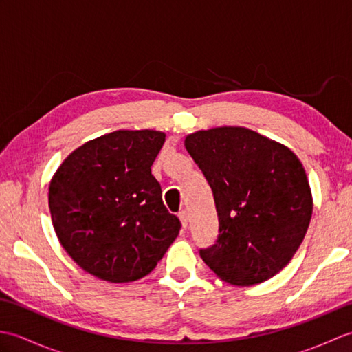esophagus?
I'll list each match as a JSON object with an SVG mask.
<instances>
[{"mask_svg":"<svg viewBox=\"0 0 352 352\" xmlns=\"http://www.w3.org/2000/svg\"><path fill=\"white\" fill-rule=\"evenodd\" d=\"M178 218H180V222H182V227H183V228L188 227V222H189L188 212H186V210H182L180 213H178Z\"/></svg>","mask_w":352,"mask_h":352,"instance_id":"obj_1","label":"esophagus"}]
</instances>
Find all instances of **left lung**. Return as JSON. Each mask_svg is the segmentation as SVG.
Segmentation results:
<instances>
[{"label": "left lung", "mask_w": 352, "mask_h": 352, "mask_svg": "<svg viewBox=\"0 0 352 352\" xmlns=\"http://www.w3.org/2000/svg\"><path fill=\"white\" fill-rule=\"evenodd\" d=\"M184 146L213 190L218 241L199 256L218 278L254 286L286 266L307 233L313 198L301 160L245 126L188 134Z\"/></svg>", "instance_id": "1"}]
</instances>
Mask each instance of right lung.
<instances>
[{"label": "right lung", "mask_w": 352, "mask_h": 352, "mask_svg": "<svg viewBox=\"0 0 352 352\" xmlns=\"http://www.w3.org/2000/svg\"><path fill=\"white\" fill-rule=\"evenodd\" d=\"M166 134L118 130L86 142L52 175L48 206L58 242L96 278L130 283L159 263L182 223L151 166Z\"/></svg>", "instance_id": "add662e5"}]
</instances>
